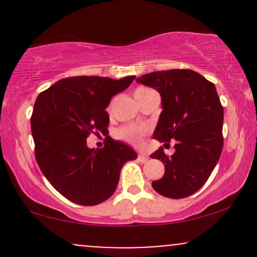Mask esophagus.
Masks as SVG:
<instances>
[{
  "label": "esophagus",
  "mask_w": 257,
  "mask_h": 257,
  "mask_svg": "<svg viewBox=\"0 0 257 257\" xmlns=\"http://www.w3.org/2000/svg\"><path fill=\"white\" fill-rule=\"evenodd\" d=\"M138 158H139V161L141 162V163H146V162L149 161V157H147L146 155H139Z\"/></svg>",
  "instance_id": "34e87169"
}]
</instances>
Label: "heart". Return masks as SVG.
Listing matches in <instances>:
<instances>
[{"label": "heart", "mask_w": 257, "mask_h": 257, "mask_svg": "<svg viewBox=\"0 0 257 257\" xmlns=\"http://www.w3.org/2000/svg\"><path fill=\"white\" fill-rule=\"evenodd\" d=\"M152 89L145 87H140L135 90V98L143 95V94L147 93ZM147 134V128L146 126H140V125H126L120 128L118 132H117V138L120 139V140L125 141V143L131 144V145L139 146L143 141V139Z\"/></svg>", "instance_id": "obj_1"}]
</instances>
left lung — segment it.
Instances as JSON below:
<instances>
[{"label": "left lung", "instance_id": "left-lung-1", "mask_svg": "<svg viewBox=\"0 0 257 257\" xmlns=\"http://www.w3.org/2000/svg\"><path fill=\"white\" fill-rule=\"evenodd\" d=\"M162 96V111L153 138L175 145L173 156L159 149L151 156L163 162L166 172L152 182L168 198L192 196L205 184L223 147V107L213 82L188 69L143 75L137 79Z\"/></svg>", "mask_w": 257, "mask_h": 257}]
</instances>
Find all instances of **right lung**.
<instances>
[{"label": "right lung", "instance_id": "obj_1", "mask_svg": "<svg viewBox=\"0 0 257 257\" xmlns=\"http://www.w3.org/2000/svg\"><path fill=\"white\" fill-rule=\"evenodd\" d=\"M134 79L67 77L38 94L35 101L31 132L38 167L53 187L76 204L96 205L110 198L122 167L138 157L110 137L102 149L87 146L91 133L108 132L106 107Z\"/></svg>", "mask_w": 257, "mask_h": 257}]
</instances>
